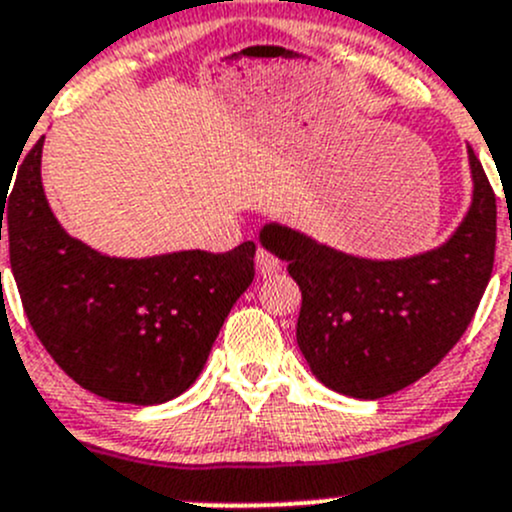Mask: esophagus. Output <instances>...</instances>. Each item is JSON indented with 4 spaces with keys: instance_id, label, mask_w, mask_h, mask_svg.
Listing matches in <instances>:
<instances>
[{
    "instance_id": "34e87169",
    "label": "esophagus",
    "mask_w": 512,
    "mask_h": 512,
    "mask_svg": "<svg viewBox=\"0 0 512 512\" xmlns=\"http://www.w3.org/2000/svg\"><path fill=\"white\" fill-rule=\"evenodd\" d=\"M255 262H257V272H260L262 277H272L282 270V262L277 260L270 250H265V247H260V250H257Z\"/></svg>"
}]
</instances>
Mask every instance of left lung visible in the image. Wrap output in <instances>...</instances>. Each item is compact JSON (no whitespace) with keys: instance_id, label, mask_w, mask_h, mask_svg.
<instances>
[{"instance_id":"8db88e82","label":"left lung","mask_w":512,"mask_h":512,"mask_svg":"<svg viewBox=\"0 0 512 512\" xmlns=\"http://www.w3.org/2000/svg\"><path fill=\"white\" fill-rule=\"evenodd\" d=\"M473 203L438 250L409 260H361L282 225L262 245L302 289L297 344L312 374L354 399H384L426 376L476 314L495 260V193L468 148Z\"/></svg>"}]
</instances>
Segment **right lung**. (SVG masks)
<instances>
[{"instance_id":"right-lung-1","label":"right lung","mask_w":512,"mask_h":512,"mask_svg":"<svg viewBox=\"0 0 512 512\" xmlns=\"http://www.w3.org/2000/svg\"><path fill=\"white\" fill-rule=\"evenodd\" d=\"M41 146L44 138L19 165L0 218L34 334L91 394L136 406L175 399L198 379L232 304L255 280L257 245L101 255L56 223L41 188Z\"/></svg>"}]
</instances>
